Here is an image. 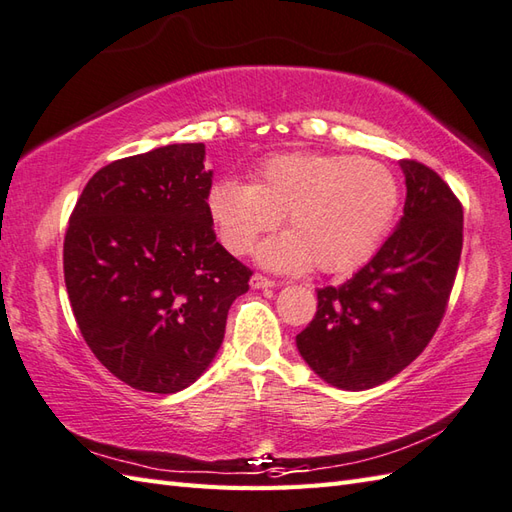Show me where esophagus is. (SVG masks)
Listing matches in <instances>:
<instances>
[{"label":"esophagus","instance_id":"1","mask_svg":"<svg viewBox=\"0 0 512 512\" xmlns=\"http://www.w3.org/2000/svg\"><path fill=\"white\" fill-rule=\"evenodd\" d=\"M275 281L272 279H268V277H264V275H253L251 277V288L253 290H264V288H275Z\"/></svg>","mask_w":512,"mask_h":512}]
</instances>
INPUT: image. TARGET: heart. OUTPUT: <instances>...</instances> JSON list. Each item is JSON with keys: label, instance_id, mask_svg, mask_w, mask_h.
<instances>
[{"label": "heart", "instance_id": "1", "mask_svg": "<svg viewBox=\"0 0 512 512\" xmlns=\"http://www.w3.org/2000/svg\"><path fill=\"white\" fill-rule=\"evenodd\" d=\"M401 189L395 172L353 154L288 152L259 165L253 183L220 181L207 209L220 242L242 255L285 216L290 231L257 246L261 266L349 272L373 255L390 229Z\"/></svg>", "mask_w": 512, "mask_h": 512}]
</instances>
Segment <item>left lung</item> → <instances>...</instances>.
I'll return each instance as SVG.
<instances>
[{
	"label": "left lung",
	"instance_id": "obj_1",
	"mask_svg": "<svg viewBox=\"0 0 512 512\" xmlns=\"http://www.w3.org/2000/svg\"><path fill=\"white\" fill-rule=\"evenodd\" d=\"M403 216L364 268L320 288L318 310L296 336L312 371L342 390H368L401 373L436 334L462 251V205L423 163L399 161Z\"/></svg>",
	"mask_w": 512,
	"mask_h": 512
}]
</instances>
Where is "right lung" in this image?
<instances>
[{"label":"right lung","instance_id":"obj_1","mask_svg":"<svg viewBox=\"0 0 512 512\" xmlns=\"http://www.w3.org/2000/svg\"><path fill=\"white\" fill-rule=\"evenodd\" d=\"M205 144H170L98 170L63 246L65 285L95 358L144 392L192 386L253 272L227 253L207 209Z\"/></svg>","mask_w":512,"mask_h":512}]
</instances>
